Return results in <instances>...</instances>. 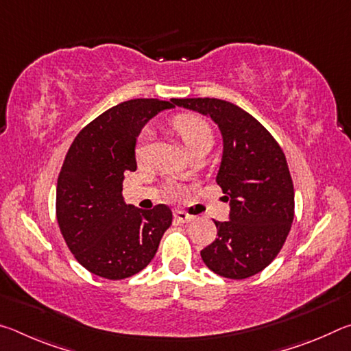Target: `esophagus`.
<instances>
[{
  "instance_id": "1",
  "label": "esophagus",
  "mask_w": 351,
  "mask_h": 351,
  "mask_svg": "<svg viewBox=\"0 0 351 351\" xmlns=\"http://www.w3.org/2000/svg\"><path fill=\"white\" fill-rule=\"evenodd\" d=\"M173 215H175V218H176L180 223H190V221H192V219L195 218L193 215H189V213L182 212V210H175Z\"/></svg>"
}]
</instances>
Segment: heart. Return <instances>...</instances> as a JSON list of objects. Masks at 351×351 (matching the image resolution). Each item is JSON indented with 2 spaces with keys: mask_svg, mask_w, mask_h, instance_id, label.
<instances>
[{
  "mask_svg": "<svg viewBox=\"0 0 351 351\" xmlns=\"http://www.w3.org/2000/svg\"><path fill=\"white\" fill-rule=\"evenodd\" d=\"M173 128L189 152L199 145H212V141H213L212 130L209 125H207V122H204L203 119L198 116H190V114L178 116L173 121ZM148 144H150V132L145 130V132L141 134V138L138 141V147H136L138 159L145 158Z\"/></svg>",
  "mask_w": 351,
  "mask_h": 351,
  "instance_id": "b5f03b06",
  "label": "heart"
}]
</instances>
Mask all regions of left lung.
I'll return each mask as SVG.
<instances>
[{"mask_svg": "<svg viewBox=\"0 0 351 351\" xmlns=\"http://www.w3.org/2000/svg\"><path fill=\"white\" fill-rule=\"evenodd\" d=\"M176 106L210 117L223 138L217 184L229 201L228 221H213L218 239L201 251L218 276L247 278L280 252L294 218V187L287 158L249 112L221 99H173Z\"/></svg>", "mask_w": 351, "mask_h": 351, "instance_id": "1", "label": "left lung"}]
</instances>
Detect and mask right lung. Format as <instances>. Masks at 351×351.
<instances>
[{"instance_id":"1","label":"right lung","mask_w":351,"mask_h":351,"mask_svg":"<svg viewBox=\"0 0 351 351\" xmlns=\"http://www.w3.org/2000/svg\"><path fill=\"white\" fill-rule=\"evenodd\" d=\"M173 100V99H171ZM133 99L106 110L77 134L57 181V221L69 251L93 274L121 280L150 263L171 210L125 204L122 181L136 170V139L173 102Z\"/></svg>"}]
</instances>
